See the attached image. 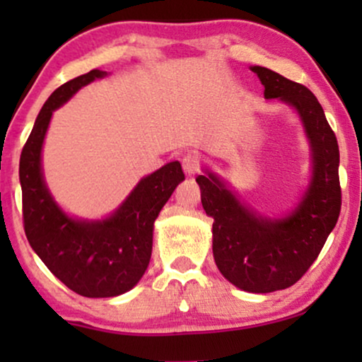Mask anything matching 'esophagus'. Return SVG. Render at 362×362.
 <instances>
[{
    "instance_id": "34e87169",
    "label": "esophagus",
    "mask_w": 362,
    "mask_h": 362,
    "mask_svg": "<svg viewBox=\"0 0 362 362\" xmlns=\"http://www.w3.org/2000/svg\"><path fill=\"white\" fill-rule=\"evenodd\" d=\"M182 167H184L187 175H195L201 170V160H199V156L192 155V153H187L182 158Z\"/></svg>"
}]
</instances>
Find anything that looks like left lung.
Wrapping results in <instances>:
<instances>
[{
	"label": "left lung",
	"instance_id": "left-lung-1",
	"mask_svg": "<svg viewBox=\"0 0 362 362\" xmlns=\"http://www.w3.org/2000/svg\"><path fill=\"white\" fill-rule=\"evenodd\" d=\"M265 98L294 107L310 139L313 175L293 213L271 219L247 207L214 173L195 178L201 201L213 223V253L219 272L248 293L286 289L317 260L340 214L339 144L325 114L306 86L262 66H252Z\"/></svg>",
	"mask_w": 362,
	"mask_h": 362
}]
</instances>
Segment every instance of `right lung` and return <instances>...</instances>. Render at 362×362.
<instances>
[{"label": "right lung", "instance_id": "1", "mask_svg": "<svg viewBox=\"0 0 362 362\" xmlns=\"http://www.w3.org/2000/svg\"><path fill=\"white\" fill-rule=\"evenodd\" d=\"M103 76L105 71L91 69L54 90L37 115L20 156L23 228L28 243L62 284L86 298L119 296L138 284L151 259L155 219L185 178L180 163L172 161L144 177L107 219L85 221L62 213L45 185L40 167L45 132L57 107L81 86Z\"/></svg>", "mask_w": 362, "mask_h": 362}]
</instances>
